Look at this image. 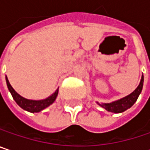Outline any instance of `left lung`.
<instances>
[{
  "label": "left lung",
  "instance_id": "obj_1",
  "mask_svg": "<svg viewBox=\"0 0 150 150\" xmlns=\"http://www.w3.org/2000/svg\"><path fill=\"white\" fill-rule=\"evenodd\" d=\"M142 86H143V75L142 76L140 84L138 85V87L135 88V91H133L130 95L116 101L111 103H98L101 107H103L106 110H108V112H112V113H122L125 110H127L128 108H129L130 107H132L134 103L136 102L139 95L142 92Z\"/></svg>",
  "mask_w": 150,
  "mask_h": 150
}]
</instances>
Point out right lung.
Returning <instances> with one entry per match:
<instances>
[{
  "mask_svg": "<svg viewBox=\"0 0 150 150\" xmlns=\"http://www.w3.org/2000/svg\"><path fill=\"white\" fill-rule=\"evenodd\" d=\"M6 81H7V85L8 88V90L10 91L14 100L15 101V103L19 105L21 108L28 111V112H40L41 110L44 109L45 108L48 107L49 105H51L55 100L57 95H58V89L53 94L51 95L49 97H47V99L44 100H41V101H33V100H28L23 98L22 96H21L19 94H17L15 91V89L12 88V86L10 85L7 76H6Z\"/></svg>",
  "mask_w": 150,
  "mask_h": 150,
  "instance_id": "add662e5",
  "label": "right lung"
}]
</instances>
